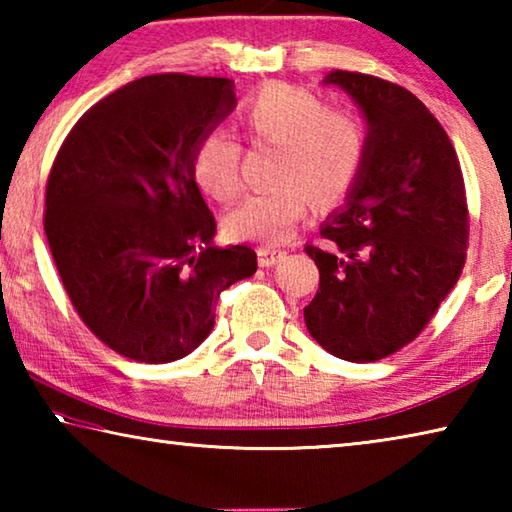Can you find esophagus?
<instances>
[{
  "label": "esophagus",
  "mask_w": 512,
  "mask_h": 512,
  "mask_svg": "<svg viewBox=\"0 0 512 512\" xmlns=\"http://www.w3.org/2000/svg\"><path fill=\"white\" fill-rule=\"evenodd\" d=\"M287 255V250H280V248H273V246H259L257 248V259H259V266H275L280 259Z\"/></svg>",
  "instance_id": "obj_1"
}]
</instances>
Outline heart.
I'll use <instances>...</instances> for the list:
<instances>
[{
  "label": "heart",
  "instance_id": "b5f03b06",
  "mask_svg": "<svg viewBox=\"0 0 512 512\" xmlns=\"http://www.w3.org/2000/svg\"><path fill=\"white\" fill-rule=\"evenodd\" d=\"M239 119L257 142L280 144L275 183L248 196L225 216L237 241L277 246L291 239L311 207L339 201L357 183L366 162V128L343 108H325L314 92L268 83L239 108ZM192 176L207 196L228 203L239 196L241 146L223 131H207L192 151Z\"/></svg>",
  "mask_w": 512,
  "mask_h": 512
}]
</instances>
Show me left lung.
Masks as SVG:
<instances>
[{
  "mask_svg": "<svg viewBox=\"0 0 512 512\" xmlns=\"http://www.w3.org/2000/svg\"><path fill=\"white\" fill-rule=\"evenodd\" d=\"M368 121L366 162L345 205L305 246L320 273L309 334L334 357L370 363L402 350L454 289L470 239L461 164L445 128L402 85L334 69Z\"/></svg>",
  "mask_w": 512,
  "mask_h": 512,
  "instance_id": "left-lung-1",
  "label": "left lung"
}]
</instances>
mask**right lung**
<instances>
[{"mask_svg":"<svg viewBox=\"0 0 512 512\" xmlns=\"http://www.w3.org/2000/svg\"><path fill=\"white\" fill-rule=\"evenodd\" d=\"M237 106L235 83L153 74L85 112L58 149L45 232L90 332L121 357L169 363L214 327L230 284L257 271L248 246L216 248L192 151Z\"/></svg>","mask_w":512,"mask_h":512,"instance_id":"1","label":"right lung"}]
</instances>
